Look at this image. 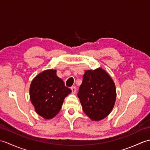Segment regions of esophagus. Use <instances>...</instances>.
Listing matches in <instances>:
<instances>
[{
	"label": "esophagus",
	"mask_w": 150,
	"mask_h": 150,
	"mask_svg": "<svg viewBox=\"0 0 150 150\" xmlns=\"http://www.w3.org/2000/svg\"><path fill=\"white\" fill-rule=\"evenodd\" d=\"M71 91H72V93H76V90H77V88H76L75 86H72L71 88Z\"/></svg>",
	"instance_id": "esophagus-1"
}]
</instances>
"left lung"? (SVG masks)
I'll list each match as a JSON object with an SVG mask.
<instances>
[{
	"instance_id": "obj_1",
	"label": "left lung",
	"mask_w": 150,
	"mask_h": 150,
	"mask_svg": "<svg viewBox=\"0 0 150 150\" xmlns=\"http://www.w3.org/2000/svg\"><path fill=\"white\" fill-rule=\"evenodd\" d=\"M82 79L77 96L84 112L93 120L104 119L112 110L116 100L113 80L101 68L87 70Z\"/></svg>"
}]
</instances>
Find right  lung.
<instances>
[{"label":"right lung","instance_id":"1","mask_svg":"<svg viewBox=\"0 0 150 150\" xmlns=\"http://www.w3.org/2000/svg\"><path fill=\"white\" fill-rule=\"evenodd\" d=\"M71 92L53 69L46 70L36 76L30 88V100L36 112L46 119L57 115L65 97Z\"/></svg>","mask_w":150,"mask_h":150}]
</instances>
